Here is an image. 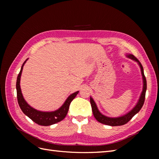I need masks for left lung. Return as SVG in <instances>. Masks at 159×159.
Masks as SVG:
<instances>
[{"mask_svg":"<svg viewBox=\"0 0 159 159\" xmlns=\"http://www.w3.org/2000/svg\"><path fill=\"white\" fill-rule=\"evenodd\" d=\"M128 57L129 58L133 59L135 61L138 62L139 65L141 67V74H142L143 76V92L141 94V97L139 98V102L137 104V105L133 108V109L130 111L129 113H127L126 115H125L124 116H121L120 117H116V118H111L109 117H106L105 116H103L102 113H100V111H98L97 108L96 104L94 102L93 100L90 98V103H91V106H92V112L93 114V116L95 117L96 120L98 121H99L100 123H102L106 125H109V126H122L124 124H126L133 117L136 115L139 111L141 110V108H142L144 102H145V97H146V89H147V82H146V76L144 75V72H143V66L141 65V63L139 60L136 58L133 55H128Z\"/></svg>","mask_w":159,"mask_h":159,"instance_id":"1","label":"left lung"}]
</instances>
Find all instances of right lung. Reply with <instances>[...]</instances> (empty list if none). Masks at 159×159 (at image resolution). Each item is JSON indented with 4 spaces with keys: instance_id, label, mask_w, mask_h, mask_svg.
I'll list each match as a JSON object with an SVG mask.
<instances>
[{
    "instance_id": "add662e5",
    "label": "right lung",
    "mask_w": 159,
    "mask_h": 159,
    "mask_svg": "<svg viewBox=\"0 0 159 159\" xmlns=\"http://www.w3.org/2000/svg\"><path fill=\"white\" fill-rule=\"evenodd\" d=\"M27 60V59H26ZM23 63L21 70L20 71L18 76L17 77L16 81V90H17V98H18V102L20 109L22 111V112L25 113L26 116H28L30 119L32 120L34 122L38 124L41 126H50L54 124H56L59 121H61L66 117V115L68 112L69 107L71 102L73 99L76 96L79 92H76L67 98V99L66 100V102L59 108L58 110L52 112H42V111H37L36 109H33L31 107H30L29 104L26 103V101L24 99L22 94L21 92V89L20 86V76L22 72L23 66L25 65V62Z\"/></svg>"
}]
</instances>
